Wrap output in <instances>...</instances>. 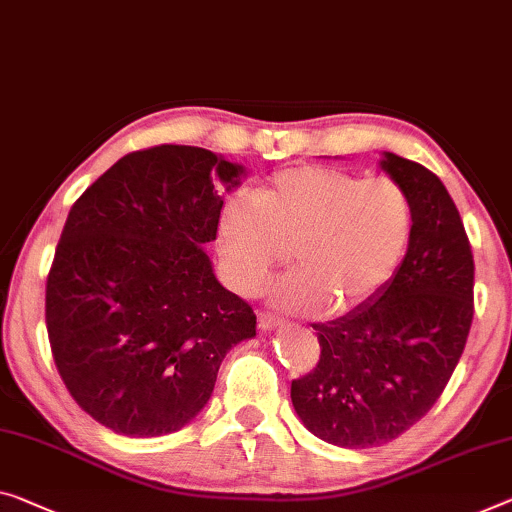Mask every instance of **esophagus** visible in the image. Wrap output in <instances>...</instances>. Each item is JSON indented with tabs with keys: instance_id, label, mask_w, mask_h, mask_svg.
Returning <instances> with one entry per match:
<instances>
[{
	"instance_id": "esophagus-1",
	"label": "esophagus",
	"mask_w": 512,
	"mask_h": 512,
	"mask_svg": "<svg viewBox=\"0 0 512 512\" xmlns=\"http://www.w3.org/2000/svg\"><path fill=\"white\" fill-rule=\"evenodd\" d=\"M279 325H281V318L272 316V313H265V311L258 313V327L265 329V332H270V329L279 327Z\"/></svg>"
}]
</instances>
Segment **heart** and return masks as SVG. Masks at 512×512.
Listing matches in <instances>:
<instances>
[{
  "mask_svg": "<svg viewBox=\"0 0 512 512\" xmlns=\"http://www.w3.org/2000/svg\"><path fill=\"white\" fill-rule=\"evenodd\" d=\"M414 233L412 196L391 176L364 178L338 167H290L272 174L254 199L233 194L217 222L226 277L251 295L286 261L295 272L272 288L290 311L348 316L380 297Z\"/></svg>",
  "mask_w": 512,
  "mask_h": 512,
  "instance_id": "b5f03b06",
  "label": "heart"
}]
</instances>
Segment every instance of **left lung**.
Listing matches in <instances>:
<instances>
[{
	"mask_svg": "<svg viewBox=\"0 0 512 512\" xmlns=\"http://www.w3.org/2000/svg\"><path fill=\"white\" fill-rule=\"evenodd\" d=\"M382 169L412 196L410 247L366 309L313 322L320 359L290 384L304 426L343 448L387 444L423 419L474 320V254L451 194L419 162L384 153Z\"/></svg>",
	"mask_w": 512,
	"mask_h": 512,
	"instance_id": "1",
	"label": "left lung"
}]
</instances>
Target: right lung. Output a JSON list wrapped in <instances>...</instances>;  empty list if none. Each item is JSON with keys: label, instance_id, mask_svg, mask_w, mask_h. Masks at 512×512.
Wrapping results in <instances>:
<instances>
[{"label": "right lung", "instance_id": "add662e5", "mask_svg": "<svg viewBox=\"0 0 512 512\" xmlns=\"http://www.w3.org/2000/svg\"><path fill=\"white\" fill-rule=\"evenodd\" d=\"M240 164L196 146L123 155L68 212L45 286V325L70 396L102 426L160 437L210 400L256 313L212 274L224 199Z\"/></svg>", "mask_w": 512, "mask_h": 512}]
</instances>
